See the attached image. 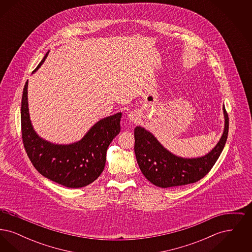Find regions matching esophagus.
<instances>
[{
  "instance_id": "1",
  "label": "esophagus",
  "mask_w": 252,
  "mask_h": 252,
  "mask_svg": "<svg viewBox=\"0 0 252 252\" xmlns=\"http://www.w3.org/2000/svg\"><path fill=\"white\" fill-rule=\"evenodd\" d=\"M140 118H141V115H140L139 111H136V110L131 111V112L128 114V116H127V119H128V121H129L130 123H136V122L139 121Z\"/></svg>"
}]
</instances>
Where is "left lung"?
Here are the masks:
<instances>
[{
    "mask_svg": "<svg viewBox=\"0 0 252 252\" xmlns=\"http://www.w3.org/2000/svg\"><path fill=\"white\" fill-rule=\"evenodd\" d=\"M223 111L225 126L219 142L208 154L198 158L176 156L164 148L151 132L136 126L134 150L144 177L161 188L187 185L204 178L215 165L227 142L228 116L225 107Z\"/></svg>",
    "mask_w": 252,
    "mask_h": 252,
    "instance_id": "1",
    "label": "left lung"
}]
</instances>
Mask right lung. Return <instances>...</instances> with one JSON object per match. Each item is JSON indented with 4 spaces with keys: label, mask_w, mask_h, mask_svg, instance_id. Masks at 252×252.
<instances>
[{
    "label": "right lung",
    "mask_w": 252,
    "mask_h": 252,
    "mask_svg": "<svg viewBox=\"0 0 252 252\" xmlns=\"http://www.w3.org/2000/svg\"><path fill=\"white\" fill-rule=\"evenodd\" d=\"M49 52L33 72L46 60ZM28 82L24 85L21 121L24 148L39 174L68 188H81L91 184L101 175L106 164L108 145L121 130L122 113L118 112L98 121L73 144H56L40 138L30 120Z\"/></svg>",
    "instance_id": "right-lung-1"
}]
</instances>
